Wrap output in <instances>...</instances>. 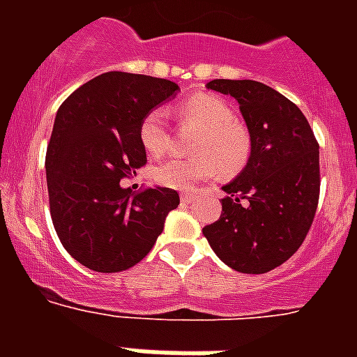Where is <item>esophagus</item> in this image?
Wrapping results in <instances>:
<instances>
[{"label":"esophagus","mask_w":357,"mask_h":357,"mask_svg":"<svg viewBox=\"0 0 357 357\" xmlns=\"http://www.w3.org/2000/svg\"><path fill=\"white\" fill-rule=\"evenodd\" d=\"M192 198H195V196H192V192H187V190L179 195V200H181V204H190V202H192Z\"/></svg>","instance_id":"esophagus-1"}]
</instances>
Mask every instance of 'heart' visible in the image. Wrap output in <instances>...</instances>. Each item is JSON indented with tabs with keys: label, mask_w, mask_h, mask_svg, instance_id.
<instances>
[{
	"label": "heart",
	"mask_w": 357,
	"mask_h": 357,
	"mask_svg": "<svg viewBox=\"0 0 357 357\" xmlns=\"http://www.w3.org/2000/svg\"><path fill=\"white\" fill-rule=\"evenodd\" d=\"M185 123L200 129L192 159H170L155 170V179L168 189H192L204 179L215 178L220 167L234 172L250 155V133L235 120L234 109L217 96H196L179 107ZM140 142L151 157L165 155L172 148V133L165 109H151L139 128Z\"/></svg>",
	"instance_id": "1"
}]
</instances>
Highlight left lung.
<instances>
[{
    "mask_svg": "<svg viewBox=\"0 0 357 357\" xmlns=\"http://www.w3.org/2000/svg\"><path fill=\"white\" fill-rule=\"evenodd\" d=\"M209 91L237 100L250 133V157L222 187V215L204 228L213 252L244 274H265L300 248L321 189L319 144L291 100L252 79H213Z\"/></svg>",
    "mask_w": 357,
    "mask_h": 357,
    "instance_id": "obj_1",
    "label": "left lung"
}]
</instances>
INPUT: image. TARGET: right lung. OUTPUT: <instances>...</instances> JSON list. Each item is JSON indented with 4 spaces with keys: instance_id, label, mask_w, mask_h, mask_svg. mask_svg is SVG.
Masks as SVG:
<instances>
[{
    "instance_id": "add662e5",
    "label": "right lung",
    "mask_w": 357,
    "mask_h": 357,
    "mask_svg": "<svg viewBox=\"0 0 357 357\" xmlns=\"http://www.w3.org/2000/svg\"><path fill=\"white\" fill-rule=\"evenodd\" d=\"M179 86L151 75L107 72L59 107L46 151L50 211L61 243L96 272H122L148 255L179 206L167 187L123 189L146 162L140 122Z\"/></svg>"
}]
</instances>
